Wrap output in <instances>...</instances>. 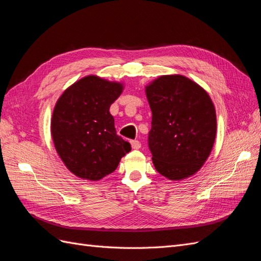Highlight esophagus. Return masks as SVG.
Instances as JSON below:
<instances>
[{
    "label": "esophagus",
    "instance_id": "1",
    "mask_svg": "<svg viewBox=\"0 0 261 261\" xmlns=\"http://www.w3.org/2000/svg\"><path fill=\"white\" fill-rule=\"evenodd\" d=\"M130 146L133 149H139L141 147V144L139 143L138 140H132L130 141Z\"/></svg>",
    "mask_w": 261,
    "mask_h": 261
}]
</instances>
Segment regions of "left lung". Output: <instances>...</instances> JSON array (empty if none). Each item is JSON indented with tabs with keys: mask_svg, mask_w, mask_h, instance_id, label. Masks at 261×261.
Here are the masks:
<instances>
[{
	"mask_svg": "<svg viewBox=\"0 0 261 261\" xmlns=\"http://www.w3.org/2000/svg\"><path fill=\"white\" fill-rule=\"evenodd\" d=\"M152 112L148 144L155 170L171 180L198 172L215 144L217 115L202 87L183 75H163L146 86Z\"/></svg>",
	"mask_w": 261,
	"mask_h": 261,
	"instance_id": "left-lung-1",
	"label": "left lung"
}]
</instances>
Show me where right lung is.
<instances>
[{"label": "right lung", "mask_w": 261, "mask_h": 261, "mask_svg": "<svg viewBox=\"0 0 261 261\" xmlns=\"http://www.w3.org/2000/svg\"><path fill=\"white\" fill-rule=\"evenodd\" d=\"M124 84L97 75L77 81L55 103L51 135L65 167L77 177L99 180L115 171L130 145L116 135L110 107Z\"/></svg>", "instance_id": "1"}]
</instances>
